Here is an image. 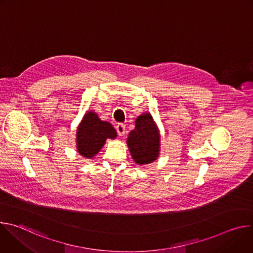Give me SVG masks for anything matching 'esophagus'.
<instances>
[{
  "mask_svg": "<svg viewBox=\"0 0 253 253\" xmlns=\"http://www.w3.org/2000/svg\"><path fill=\"white\" fill-rule=\"evenodd\" d=\"M116 131L119 134V136H123L125 134V125L122 123H119L116 125Z\"/></svg>",
  "mask_w": 253,
  "mask_h": 253,
  "instance_id": "1",
  "label": "esophagus"
}]
</instances>
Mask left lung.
Returning <instances> with one entry per match:
<instances>
[{
    "mask_svg": "<svg viewBox=\"0 0 253 253\" xmlns=\"http://www.w3.org/2000/svg\"><path fill=\"white\" fill-rule=\"evenodd\" d=\"M161 135L152 115L142 113L135 120V128L129 133L127 146L137 165H145L157 160L160 155Z\"/></svg>",
    "mask_w": 253,
    "mask_h": 253,
    "instance_id": "obj_1",
    "label": "left lung"
}]
</instances>
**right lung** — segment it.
<instances>
[{
  "instance_id": "1",
  "label": "right lung",
  "mask_w": 253,
  "mask_h": 253,
  "mask_svg": "<svg viewBox=\"0 0 253 253\" xmlns=\"http://www.w3.org/2000/svg\"><path fill=\"white\" fill-rule=\"evenodd\" d=\"M117 132L111 123L103 121L93 110L86 111L76 131L77 152L88 159L95 157L107 139H115Z\"/></svg>"
}]
</instances>
